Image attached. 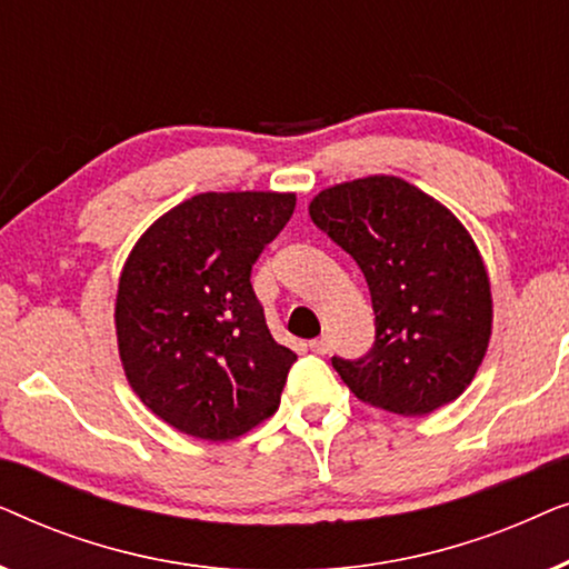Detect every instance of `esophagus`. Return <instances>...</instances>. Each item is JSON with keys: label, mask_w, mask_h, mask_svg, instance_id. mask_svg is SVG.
<instances>
[{"label": "esophagus", "mask_w": 569, "mask_h": 569, "mask_svg": "<svg viewBox=\"0 0 569 569\" xmlns=\"http://www.w3.org/2000/svg\"><path fill=\"white\" fill-rule=\"evenodd\" d=\"M308 347H310V352H316V355H326V352H329V349H331V341L326 339V337H318V339L310 341Z\"/></svg>", "instance_id": "esophagus-1"}]
</instances>
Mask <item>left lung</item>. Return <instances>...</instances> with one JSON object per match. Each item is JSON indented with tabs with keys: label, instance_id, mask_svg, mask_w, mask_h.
<instances>
[{
	"label": "left lung",
	"instance_id": "left-lung-1",
	"mask_svg": "<svg viewBox=\"0 0 569 569\" xmlns=\"http://www.w3.org/2000/svg\"><path fill=\"white\" fill-rule=\"evenodd\" d=\"M308 212L370 287V352L360 360L331 357L349 391L401 417L430 415L458 399L492 333L489 277L463 224L393 176L331 186Z\"/></svg>",
	"mask_w": 569,
	"mask_h": 569
}]
</instances>
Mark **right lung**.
Listing matches in <instances>:
<instances>
[{"label":"right lung","instance_id":"add662e5","mask_svg":"<svg viewBox=\"0 0 569 569\" xmlns=\"http://www.w3.org/2000/svg\"><path fill=\"white\" fill-rule=\"evenodd\" d=\"M292 212L295 193H199L162 214L123 263V372L144 407L191 438H240L279 407L298 355L269 333L251 269Z\"/></svg>","mask_w":569,"mask_h":569}]
</instances>
